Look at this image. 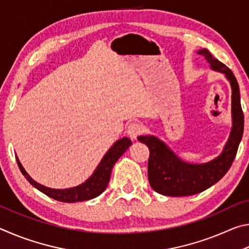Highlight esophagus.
Listing matches in <instances>:
<instances>
[{"label": "esophagus", "instance_id": "34e87169", "mask_svg": "<svg viewBox=\"0 0 249 249\" xmlns=\"http://www.w3.org/2000/svg\"><path fill=\"white\" fill-rule=\"evenodd\" d=\"M142 124L138 123V122H133V123H130L127 126V134L129 135L130 138H133V140H136L138 135L142 133Z\"/></svg>", "mask_w": 249, "mask_h": 249}]
</instances>
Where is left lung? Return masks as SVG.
<instances>
[{"label": "left lung", "mask_w": 249, "mask_h": 249, "mask_svg": "<svg viewBox=\"0 0 249 249\" xmlns=\"http://www.w3.org/2000/svg\"><path fill=\"white\" fill-rule=\"evenodd\" d=\"M210 68L225 75L231 89V129L222 153L203 163H191L181 159L165 142L154 135L138 136L149 149L148 180L156 192L167 196H192L206 190L220 181L233 163L244 132V114L239 87L233 72L214 58L208 49L197 50Z\"/></svg>", "instance_id": "8db88e82"}]
</instances>
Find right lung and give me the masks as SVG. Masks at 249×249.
Here are the masks:
<instances>
[{"mask_svg":"<svg viewBox=\"0 0 249 249\" xmlns=\"http://www.w3.org/2000/svg\"><path fill=\"white\" fill-rule=\"evenodd\" d=\"M132 145V141L128 137H123L121 140L116 141L114 144L112 145L107 154L103 156L101 159L98 167L95 168L93 174L90 176L84 182L77 185L73 188L68 189H53L49 187H45V185L36 182L31 176H29L24 167L20 163L19 159L16 156V161L19 167L20 171L24 175L25 178L29 183L34 185L37 190L45 193L53 199L60 201V202H67V203H73V202H80V201H87L94 199V197L99 196L105 189H107L109 178H111V172L113 167H114L115 162L119 160V158L123 155L128 147Z\"/></svg>","mask_w":249,"mask_h":249,"instance_id":"add662e5","label":"right lung"}]
</instances>
